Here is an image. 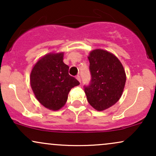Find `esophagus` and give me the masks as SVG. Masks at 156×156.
<instances>
[{"label":"esophagus","instance_id":"obj_1","mask_svg":"<svg viewBox=\"0 0 156 156\" xmlns=\"http://www.w3.org/2000/svg\"><path fill=\"white\" fill-rule=\"evenodd\" d=\"M76 78H77V80H78V81H79L80 83V76H78H78H76Z\"/></svg>","mask_w":156,"mask_h":156}]
</instances>
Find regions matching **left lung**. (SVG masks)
Masks as SVG:
<instances>
[{
    "label": "left lung",
    "instance_id": "left-lung-1",
    "mask_svg": "<svg viewBox=\"0 0 156 156\" xmlns=\"http://www.w3.org/2000/svg\"><path fill=\"white\" fill-rule=\"evenodd\" d=\"M88 58L92 78L90 84L84 87V92L89 104L101 112L120 99L126 74L117 57L105 50H93Z\"/></svg>",
    "mask_w": 156,
    "mask_h": 156
}]
</instances>
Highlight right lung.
I'll list each match as a JSON object with an SVG mask.
<instances>
[{"label":"right lung","instance_id":"obj_1","mask_svg":"<svg viewBox=\"0 0 156 156\" xmlns=\"http://www.w3.org/2000/svg\"><path fill=\"white\" fill-rule=\"evenodd\" d=\"M64 53H50L37 61L31 69L30 83L39 103L52 111L65 105L71 89L80 84L68 73L63 62Z\"/></svg>","mask_w":156,"mask_h":156}]
</instances>
